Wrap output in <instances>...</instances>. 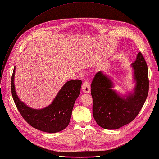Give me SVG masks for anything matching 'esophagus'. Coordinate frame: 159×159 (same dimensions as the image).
<instances>
[{
	"instance_id": "34e87169",
	"label": "esophagus",
	"mask_w": 159,
	"mask_h": 159,
	"mask_svg": "<svg viewBox=\"0 0 159 159\" xmlns=\"http://www.w3.org/2000/svg\"><path fill=\"white\" fill-rule=\"evenodd\" d=\"M82 89L83 92L85 93H89L90 91V84L88 82H85L82 86Z\"/></svg>"
}]
</instances>
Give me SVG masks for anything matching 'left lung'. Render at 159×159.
Segmentation results:
<instances>
[{"label":"left lung","instance_id":"left-lung-1","mask_svg":"<svg viewBox=\"0 0 159 159\" xmlns=\"http://www.w3.org/2000/svg\"><path fill=\"white\" fill-rule=\"evenodd\" d=\"M134 86L123 95L113 89V79L100 71L91 84L93 115L97 124L107 129H116L131 122L143 107L148 93L147 63L140 52L131 63Z\"/></svg>","mask_w":159,"mask_h":159}]
</instances>
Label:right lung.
<instances>
[{
  "instance_id": "obj_1",
  "label": "right lung",
  "mask_w": 159,
  "mask_h": 159,
  "mask_svg": "<svg viewBox=\"0 0 159 159\" xmlns=\"http://www.w3.org/2000/svg\"><path fill=\"white\" fill-rule=\"evenodd\" d=\"M16 66L11 79V91L16 106L26 121L32 127L47 133H57L69 125L72 109L80 93L82 81H67L60 89L52 102L42 109H33L18 98L14 85Z\"/></svg>"
}]
</instances>
